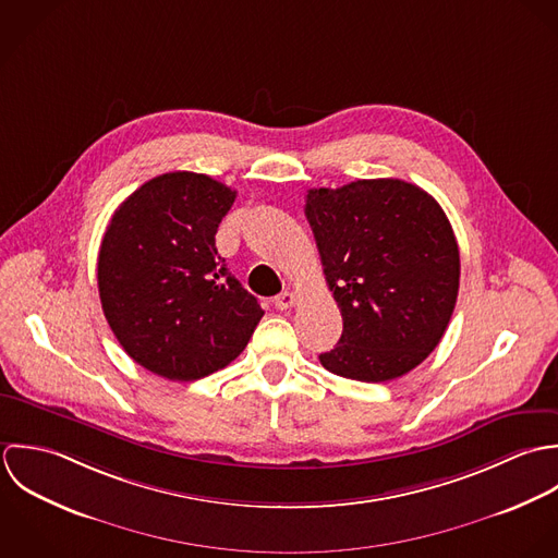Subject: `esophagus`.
I'll list each match as a JSON object with an SVG mask.
<instances>
[{
  "instance_id": "obj_1",
  "label": "esophagus",
  "mask_w": 558,
  "mask_h": 558,
  "mask_svg": "<svg viewBox=\"0 0 558 558\" xmlns=\"http://www.w3.org/2000/svg\"><path fill=\"white\" fill-rule=\"evenodd\" d=\"M295 302H298V298H295L293 291H282L280 295L274 298V306H276L278 311H287V308L295 306Z\"/></svg>"
}]
</instances>
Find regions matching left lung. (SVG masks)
Listing matches in <instances>:
<instances>
[{"label": "left lung", "instance_id": "obj_1", "mask_svg": "<svg viewBox=\"0 0 558 558\" xmlns=\"http://www.w3.org/2000/svg\"><path fill=\"white\" fill-rule=\"evenodd\" d=\"M306 218L342 315L322 364L366 384L416 368L442 340L459 291V247L442 207L408 181L364 179L308 190Z\"/></svg>", "mask_w": 558, "mask_h": 558}]
</instances>
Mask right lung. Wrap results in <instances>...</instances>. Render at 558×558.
<instances>
[{
    "label": "right lung",
    "mask_w": 558,
    "mask_h": 558,
    "mask_svg": "<svg viewBox=\"0 0 558 558\" xmlns=\"http://www.w3.org/2000/svg\"><path fill=\"white\" fill-rule=\"evenodd\" d=\"M234 198L207 174L168 172L137 187L108 223L101 306L129 357L155 375L194 381L220 371L265 315L216 247Z\"/></svg>",
    "instance_id": "add662e5"
}]
</instances>
